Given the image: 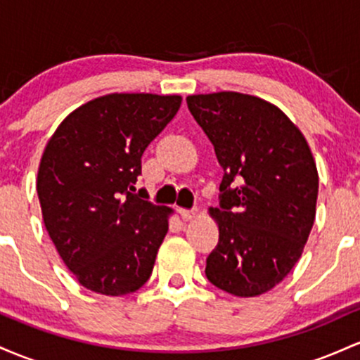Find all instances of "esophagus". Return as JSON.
I'll return each instance as SVG.
<instances>
[{"label":"esophagus","instance_id":"34e87169","mask_svg":"<svg viewBox=\"0 0 360 360\" xmlns=\"http://www.w3.org/2000/svg\"><path fill=\"white\" fill-rule=\"evenodd\" d=\"M179 212L184 221H192V219H195V216H197V211H188V209H180Z\"/></svg>","mask_w":360,"mask_h":360}]
</instances>
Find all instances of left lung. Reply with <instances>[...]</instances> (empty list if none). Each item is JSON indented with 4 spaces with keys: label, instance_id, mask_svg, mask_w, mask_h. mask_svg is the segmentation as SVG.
I'll list each match as a JSON object with an SVG mask.
<instances>
[{
    "label": "left lung",
    "instance_id": "left-lung-1",
    "mask_svg": "<svg viewBox=\"0 0 360 360\" xmlns=\"http://www.w3.org/2000/svg\"><path fill=\"white\" fill-rule=\"evenodd\" d=\"M187 105L224 169L219 207L209 209L219 241L205 276L233 296H260L304 250L316 214V163L300 129L258 96L219 91L187 96Z\"/></svg>",
    "mask_w": 360,
    "mask_h": 360
}]
</instances>
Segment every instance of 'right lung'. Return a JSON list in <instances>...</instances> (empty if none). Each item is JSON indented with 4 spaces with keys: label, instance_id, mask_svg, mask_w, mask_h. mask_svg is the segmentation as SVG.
I'll use <instances>...</instances> for the list:
<instances>
[{
    "label": "right lung",
    "instance_id": "1",
    "mask_svg": "<svg viewBox=\"0 0 360 360\" xmlns=\"http://www.w3.org/2000/svg\"><path fill=\"white\" fill-rule=\"evenodd\" d=\"M180 103V95L98 96L71 112L44 149V224L66 267L93 292L126 296L151 276L173 211L132 192L141 156Z\"/></svg>",
    "mask_w": 360,
    "mask_h": 360
}]
</instances>
